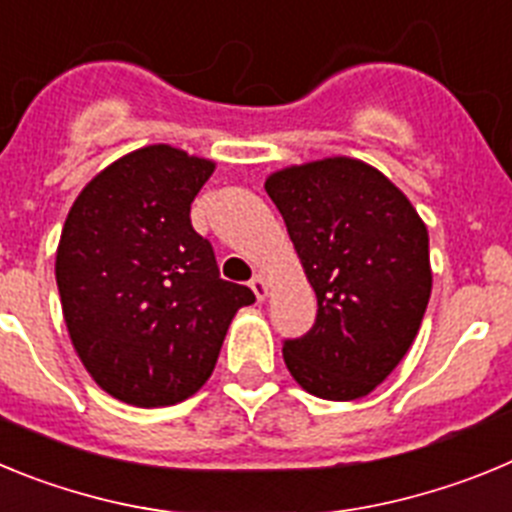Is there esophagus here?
<instances>
[{"label": "esophagus", "instance_id": "1", "mask_svg": "<svg viewBox=\"0 0 512 512\" xmlns=\"http://www.w3.org/2000/svg\"><path fill=\"white\" fill-rule=\"evenodd\" d=\"M251 289H253V295H256V300H259V302H264L266 295H269V282H266V277L261 274V271H259V274H253Z\"/></svg>", "mask_w": 512, "mask_h": 512}]
</instances>
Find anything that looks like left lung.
I'll return each instance as SVG.
<instances>
[{
  "instance_id": "1",
  "label": "left lung",
  "mask_w": 512,
  "mask_h": 512,
  "mask_svg": "<svg viewBox=\"0 0 512 512\" xmlns=\"http://www.w3.org/2000/svg\"><path fill=\"white\" fill-rule=\"evenodd\" d=\"M318 297L307 336L284 341L302 390L359 400L408 354L431 300L428 228L410 200L359 158L330 156L266 176Z\"/></svg>"
}]
</instances>
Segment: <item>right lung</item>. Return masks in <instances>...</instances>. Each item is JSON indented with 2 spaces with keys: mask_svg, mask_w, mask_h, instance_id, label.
Masks as SVG:
<instances>
[{
  "mask_svg": "<svg viewBox=\"0 0 512 512\" xmlns=\"http://www.w3.org/2000/svg\"><path fill=\"white\" fill-rule=\"evenodd\" d=\"M215 161L166 143L125 153L71 205L56 251L63 320L115 400L164 408L210 379L230 320L256 302L220 279L189 207Z\"/></svg>",
  "mask_w": 512,
  "mask_h": 512,
  "instance_id": "obj_1",
  "label": "right lung"
}]
</instances>
